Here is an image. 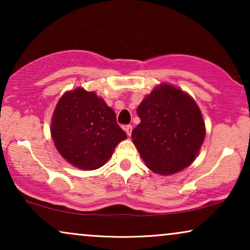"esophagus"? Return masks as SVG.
<instances>
[{
    "label": "esophagus",
    "mask_w": 250,
    "mask_h": 250,
    "mask_svg": "<svg viewBox=\"0 0 250 250\" xmlns=\"http://www.w3.org/2000/svg\"><path fill=\"white\" fill-rule=\"evenodd\" d=\"M124 131L126 132V134H127L128 136H131L132 134V126L131 125H126L124 127Z\"/></svg>",
    "instance_id": "obj_1"
}]
</instances>
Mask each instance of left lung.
I'll return each instance as SVG.
<instances>
[{"label": "left lung", "mask_w": 250, "mask_h": 250, "mask_svg": "<svg viewBox=\"0 0 250 250\" xmlns=\"http://www.w3.org/2000/svg\"><path fill=\"white\" fill-rule=\"evenodd\" d=\"M141 123L132 141L146 167L159 175H172L197 158L206 127L193 98L174 85L162 83L138 107Z\"/></svg>", "instance_id": "8db88e82"}]
</instances>
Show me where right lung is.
<instances>
[{
  "label": "right lung",
  "instance_id": "1",
  "mask_svg": "<svg viewBox=\"0 0 250 250\" xmlns=\"http://www.w3.org/2000/svg\"><path fill=\"white\" fill-rule=\"evenodd\" d=\"M50 129L62 158L82 170L100 168L127 138L116 122L115 111L95 92L83 87L62 94Z\"/></svg>",
  "mask_w": 250,
  "mask_h": 250
}]
</instances>
